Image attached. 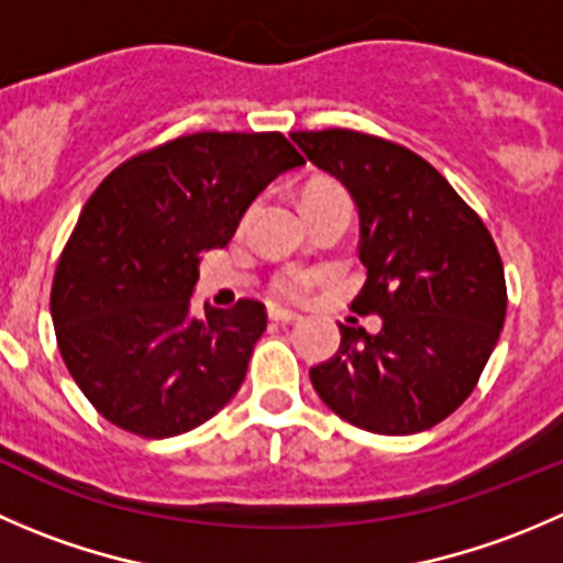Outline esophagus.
I'll return each instance as SVG.
<instances>
[{"instance_id":"34e87169","label":"esophagus","mask_w":563,"mask_h":563,"mask_svg":"<svg viewBox=\"0 0 563 563\" xmlns=\"http://www.w3.org/2000/svg\"><path fill=\"white\" fill-rule=\"evenodd\" d=\"M269 319L277 321V324H294V321H299V313H294V310H286V308H275V305H272Z\"/></svg>"}]
</instances>
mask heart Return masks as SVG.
<instances>
[{"mask_svg":"<svg viewBox=\"0 0 563 563\" xmlns=\"http://www.w3.org/2000/svg\"><path fill=\"white\" fill-rule=\"evenodd\" d=\"M330 192H341V189L332 187V184H313V187L305 192V198H310V195H330ZM305 286H308V275H305V272H297V269L286 272V275L275 283L277 294H283V297H291V294L302 291Z\"/></svg>","mask_w":563,"mask_h":563,"instance_id":"1","label":"heart"}]
</instances>
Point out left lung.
<instances>
[{"label": "left lung", "instance_id": "obj_1", "mask_svg": "<svg viewBox=\"0 0 563 563\" xmlns=\"http://www.w3.org/2000/svg\"><path fill=\"white\" fill-rule=\"evenodd\" d=\"M310 165L346 187L368 277L354 313L379 332L341 327V346L310 368L321 401L352 427L415 434L473 393L506 319L498 247L476 211L412 151L349 129L291 134Z\"/></svg>", "mask_w": 563, "mask_h": 563}]
</instances>
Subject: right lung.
Segmentation results:
<instances>
[{
    "label": "right lung",
    "mask_w": 563,
    "mask_h": 563,
    "mask_svg": "<svg viewBox=\"0 0 563 563\" xmlns=\"http://www.w3.org/2000/svg\"><path fill=\"white\" fill-rule=\"evenodd\" d=\"M305 159L277 131L200 134L140 154L90 195L59 255L52 321L87 401L114 427L165 440L214 418L242 387L266 308L192 316L200 255Z\"/></svg>",
    "instance_id": "right-lung-1"
}]
</instances>
